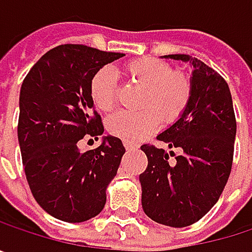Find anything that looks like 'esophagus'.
I'll return each mask as SVG.
<instances>
[{
  "label": "esophagus",
  "mask_w": 252,
  "mask_h": 252,
  "mask_svg": "<svg viewBox=\"0 0 252 252\" xmlns=\"http://www.w3.org/2000/svg\"><path fill=\"white\" fill-rule=\"evenodd\" d=\"M124 146H126V150H137L138 149V144L132 143V141H124Z\"/></svg>",
  "instance_id": "obj_1"
}]
</instances>
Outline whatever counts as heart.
Returning a JSON list of instances; mask_svg holds the SVG:
<instances>
[{
	"instance_id": "obj_1",
	"label": "heart",
	"mask_w": 252,
	"mask_h": 252,
	"mask_svg": "<svg viewBox=\"0 0 252 252\" xmlns=\"http://www.w3.org/2000/svg\"><path fill=\"white\" fill-rule=\"evenodd\" d=\"M126 71L134 81L146 86L141 111H120L109 117L108 129L124 141H138L150 135L160 123L172 124L191 100V80L158 58H141L126 64ZM90 96L100 111H111L118 100L117 73L100 68L90 81Z\"/></svg>"
}]
</instances>
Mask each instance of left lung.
Returning a JSON list of instances; mask_svg holds the SVG:
<instances>
[{
    "mask_svg": "<svg viewBox=\"0 0 252 252\" xmlns=\"http://www.w3.org/2000/svg\"><path fill=\"white\" fill-rule=\"evenodd\" d=\"M192 67L191 100L179 120L158 135L169 152L150 144L141 150V206L155 222L185 227L198 222L219 200L233 160L236 121L225 78L189 55H165ZM180 155L171 162L173 149Z\"/></svg>",
    "mask_w": 252,
    "mask_h": 252,
    "instance_id": "left-lung-1",
    "label": "left lung"
}]
</instances>
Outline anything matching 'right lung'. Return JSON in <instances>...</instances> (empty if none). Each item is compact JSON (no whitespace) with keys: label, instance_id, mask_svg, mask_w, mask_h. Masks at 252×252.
Segmentation results:
<instances>
[{"label":"right lung","instance_id":"obj_1","mask_svg":"<svg viewBox=\"0 0 252 252\" xmlns=\"http://www.w3.org/2000/svg\"><path fill=\"white\" fill-rule=\"evenodd\" d=\"M121 57L86 45H61L23 80L17 135L26 178L37 204L60 220L86 222L103 210L106 188L126 153L114 135L103 137L93 150L78 149L84 135L103 134L90 81Z\"/></svg>","mask_w":252,"mask_h":252}]
</instances>
